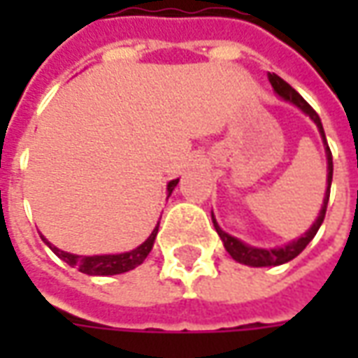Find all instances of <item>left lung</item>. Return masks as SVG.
I'll return each instance as SVG.
<instances>
[{"label":"left lung","mask_w":358,"mask_h":358,"mask_svg":"<svg viewBox=\"0 0 358 358\" xmlns=\"http://www.w3.org/2000/svg\"><path fill=\"white\" fill-rule=\"evenodd\" d=\"M268 80L272 84V88L276 92L282 99L285 101L293 103L295 107H299L305 115L310 117V120L318 126V132L322 136L324 145H326V159H328V187H326V195H324V203H322V209L318 213V218L315 220V224L308 228L307 232L301 236L299 240L292 241V243H287L284 248H276V249H261V248H251L248 243H243L238 238H234L230 234H226L220 226L217 224V218L213 215V224H215V230L220 236V240L224 243L226 251L230 253L234 261H238L241 264H249V266H278V264H284L289 263L292 259L299 255L303 249L307 248L310 240L315 238L316 232H318V228L322 226L324 217H326V207H328V199H330V186H331V176H334V161H331V151L328 148V143H326V134H324L322 122H320V117L316 115V110L308 105L303 97H301L295 90L287 84L285 80H282L278 74H268Z\"/></svg>","instance_id":"1"}]
</instances>
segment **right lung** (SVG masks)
<instances>
[{
  "label": "right lung",
  "instance_id": "obj_1",
  "mask_svg": "<svg viewBox=\"0 0 358 358\" xmlns=\"http://www.w3.org/2000/svg\"><path fill=\"white\" fill-rule=\"evenodd\" d=\"M178 184V178L171 180L169 182V195L172 194V189ZM157 232H159V224L155 226V230L151 232L148 240L143 241L141 245H138L132 251L128 253H118V255H94V257H84V255H73V253H66V251H61L55 245H51L50 241L45 240L42 236V240L50 245V249L59 257L63 259L66 264H71L74 268H78L84 274H90V276H113V274H122V272H128V270L140 266L145 257L149 255V251L153 249V243H155Z\"/></svg>",
  "mask_w": 358,
  "mask_h": 358
}]
</instances>
